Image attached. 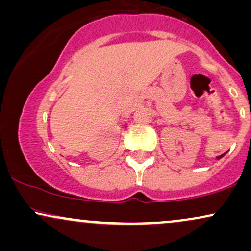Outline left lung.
<instances>
[{
    "instance_id": "obj_1",
    "label": "left lung",
    "mask_w": 251,
    "mask_h": 251,
    "mask_svg": "<svg viewBox=\"0 0 251 251\" xmlns=\"http://www.w3.org/2000/svg\"><path fill=\"white\" fill-rule=\"evenodd\" d=\"M224 154H226V153H223V154H222V155H220V157H216V159H221V158H222V157H223V155H224Z\"/></svg>"
}]
</instances>
